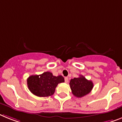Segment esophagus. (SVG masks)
<instances>
[{
	"instance_id": "34e87169",
	"label": "esophagus",
	"mask_w": 122,
	"mask_h": 122,
	"mask_svg": "<svg viewBox=\"0 0 122 122\" xmlns=\"http://www.w3.org/2000/svg\"><path fill=\"white\" fill-rule=\"evenodd\" d=\"M64 81H65V82L67 83V82H68V77H64Z\"/></svg>"
}]
</instances>
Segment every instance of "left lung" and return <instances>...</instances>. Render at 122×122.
I'll return each instance as SVG.
<instances>
[{"mask_svg": "<svg viewBox=\"0 0 122 122\" xmlns=\"http://www.w3.org/2000/svg\"><path fill=\"white\" fill-rule=\"evenodd\" d=\"M69 85L72 94L77 97H82L89 94L94 87L92 82L82 75L79 77L71 79Z\"/></svg>", "mask_w": 122, "mask_h": 122, "instance_id": "1", "label": "left lung"}]
</instances>
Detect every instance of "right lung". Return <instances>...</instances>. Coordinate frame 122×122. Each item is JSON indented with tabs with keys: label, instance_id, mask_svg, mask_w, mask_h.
<instances>
[{
	"label": "right lung",
	"instance_id": "1",
	"mask_svg": "<svg viewBox=\"0 0 122 122\" xmlns=\"http://www.w3.org/2000/svg\"><path fill=\"white\" fill-rule=\"evenodd\" d=\"M62 76H55L50 72H43L40 75H32L27 79V85L32 94L38 97L52 96L58 84L64 82Z\"/></svg>",
	"mask_w": 122,
	"mask_h": 122
}]
</instances>
